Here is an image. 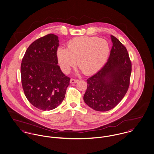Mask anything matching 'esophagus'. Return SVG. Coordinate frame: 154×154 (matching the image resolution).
Returning a JSON list of instances; mask_svg holds the SVG:
<instances>
[{"label": "esophagus", "mask_w": 154, "mask_h": 154, "mask_svg": "<svg viewBox=\"0 0 154 154\" xmlns=\"http://www.w3.org/2000/svg\"><path fill=\"white\" fill-rule=\"evenodd\" d=\"M78 82V79H71V80H70V82L71 83H77Z\"/></svg>", "instance_id": "34e87169"}]
</instances>
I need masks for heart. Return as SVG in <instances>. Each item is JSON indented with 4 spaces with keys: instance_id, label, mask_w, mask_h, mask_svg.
Listing matches in <instances>:
<instances>
[{
    "instance_id": "obj_1",
    "label": "heart",
    "mask_w": 154,
    "mask_h": 154,
    "mask_svg": "<svg viewBox=\"0 0 154 154\" xmlns=\"http://www.w3.org/2000/svg\"><path fill=\"white\" fill-rule=\"evenodd\" d=\"M109 54L105 40L96 36L76 37L68 43V49L59 48L57 57L61 69L65 73L78 65L85 75L95 73L105 64Z\"/></svg>"
}]
</instances>
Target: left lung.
Instances as JSON below:
<instances>
[{
    "mask_svg": "<svg viewBox=\"0 0 154 154\" xmlns=\"http://www.w3.org/2000/svg\"><path fill=\"white\" fill-rule=\"evenodd\" d=\"M112 47L104 66L87 80L83 96L85 103L92 109L104 112L118 105L129 87L131 63L126 48L111 35Z\"/></svg>",
    "mask_w": 154,
    "mask_h": 154,
    "instance_id": "obj_1",
    "label": "left lung"
}]
</instances>
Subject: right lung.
I'll list each match as a JSON object with an SVG mask.
<instances>
[{
	"instance_id": "add662e5",
	"label": "right lung",
	"mask_w": 154,
	"mask_h": 154,
	"mask_svg": "<svg viewBox=\"0 0 154 154\" xmlns=\"http://www.w3.org/2000/svg\"><path fill=\"white\" fill-rule=\"evenodd\" d=\"M58 37L50 33L34 41L26 50L21 65L25 95L35 107L43 111L56 108L65 98L70 78L58 64Z\"/></svg>"
}]
</instances>
